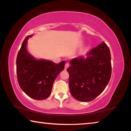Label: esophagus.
Masks as SVG:
<instances>
[{
    "mask_svg": "<svg viewBox=\"0 0 131 131\" xmlns=\"http://www.w3.org/2000/svg\"><path fill=\"white\" fill-rule=\"evenodd\" d=\"M69 65L68 63H66L65 64V69H67V68L69 67Z\"/></svg>",
    "mask_w": 131,
    "mask_h": 131,
    "instance_id": "1",
    "label": "esophagus"
}]
</instances>
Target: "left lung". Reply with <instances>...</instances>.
I'll use <instances>...</instances> for the list:
<instances>
[{
  "label": "left lung",
  "mask_w": 131,
  "mask_h": 131,
  "mask_svg": "<svg viewBox=\"0 0 131 131\" xmlns=\"http://www.w3.org/2000/svg\"><path fill=\"white\" fill-rule=\"evenodd\" d=\"M67 69L71 94L77 101L90 102L105 89L112 74L110 51L104 42L87 53L73 59Z\"/></svg>",
  "instance_id": "left-lung-1"
}]
</instances>
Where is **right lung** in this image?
Wrapping results in <instances>:
<instances>
[{"instance_id": "add662e5", "label": "right lung", "mask_w": 131, "mask_h": 131, "mask_svg": "<svg viewBox=\"0 0 131 131\" xmlns=\"http://www.w3.org/2000/svg\"><path fill=\"white\" fill-rule=\"evenodd\" d=\"M29 35L24 40L18 53L16 65L18 82L22 90L31 98L43 100L50 96L53 83L64 69L65 61L59 63L35 59L26 50Z\"/></svg>"}]
</instances>
